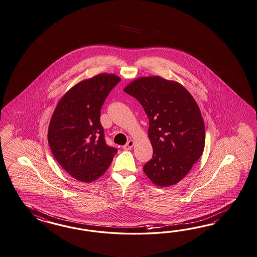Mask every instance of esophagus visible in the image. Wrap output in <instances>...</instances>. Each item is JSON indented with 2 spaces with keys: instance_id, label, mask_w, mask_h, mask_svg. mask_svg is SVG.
<instances>
[{
  "instance_id": "34e87169",
  "label": "esophagus",
  "mask_w": 257,
  "mask_h": 257,
  "mask_svg": "<svg viewBox=\"0 0 257 257\" xmlns=\"http://www.w3.org/2000/svg\"><path fill=\"white\" fill-rule=\"evenodd\" d=\"M134 141L133 140H129L126 144H125L124 146H123V149L126 150V151H128V150H131L132 149L133 146H134Z\"/></svg>"
}]
</instances>
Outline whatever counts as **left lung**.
<instances>
[{
  "mask_svg": "<svg viewBox=\"0 0 257 257\" xmlns=\"http://www.w3.org/2000/svg\"><path fill=\"white\" fill-rule=\"evenodd\" d=\"M124 91L136 98L149 118L153 158L143 167L160 187L181 181L204 151L205 124L195 100L182 85L161 76L139 77Z\"/></svg>",
  "mask_w": 257,
  "mask_h": 257,
  "instance_id": "obj_1",
  "label": "left lung"
}]
</instances>
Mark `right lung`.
<instances>
[{
  "label": "right lung",
  "instance_id": "right-lung-1",
  "mask_svg": "<svg viewBox=\"0 0 257 257\" xmlns=\"http://www.w3.org/2000/svg\"><path fill=\"white\" fill-rule=\"evenodd\" d=\"M119 81L112 74L85 79L72 87L56 106L49 122V147L60 166L77 181L97 180L118 152L105 143L100 115L105 98Z\"/></svg>",
  "mask_w": 257,
  "mask_h": 257
}]
</instances>
